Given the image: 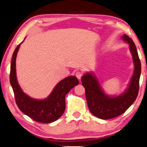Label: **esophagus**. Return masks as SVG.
<instances>
[{
	"label": "esophagus",
	"instance_id": "obj_1",
	"mask_svg": "<svg viewBox=\"0 0 147 147\" xmlns=\"http://www.w3.org/2000/svg\"><path fill=\"white\" fill-rule=\"evenodd\" d=\"M75 75L76 77H77V78L78 79V80H80L81 78H82V76L83 75V73H82L81 71H76V73H75Z\"/></svg>",
	"mask_w": 147,
	"mask_h": 147
}]
</instances>
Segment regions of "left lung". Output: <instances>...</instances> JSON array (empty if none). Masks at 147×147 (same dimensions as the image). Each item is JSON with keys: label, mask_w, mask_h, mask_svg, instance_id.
Segmentation results:
<instances>
[{"label": "left lung", "mask_w": 147, "mask_h": 147, "mask_svg": "<svg viewBox=\"0 0 147 147\" xmlns=\"http://www.w3.org/2000/svg\"><path fill=\"white\" fill-rule=\"evenodd\" d=\"M122 38L129 44L134 63V74L124 94L116 97L106 95L101 88L97 78L92 73L85 74L81 80L85 88L88 108L93 115L101 119H111L125 113L136 101L138 95L141 73L140 59L132 39L126 34L123 35Z\"/></svg>", "instance_id": "8db88e82"}]
</instances>
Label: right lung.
Returning <instances> with one entry per match:
<instances>
[{"label":"right lung","instance_id":"right-lung-1","mask_svg":"<svg viewBox=\"0 0 147 147\" xmlns=\"http://www.w3.org/2000/svg\"><path fill=\"white\" fill-rule=\"evenodd\" d=\"M20 44L13 53L10 74V82L14 93L16 103L21 111L36 122H54L63 114L65 110V95L78 84V80L74 76L64 78L55 86L47 98L42 100L34 99L28 96L21 89L16 78V59Z\"/></svg>","mask_w":147,"mask_h":147}]
</instances>
